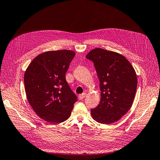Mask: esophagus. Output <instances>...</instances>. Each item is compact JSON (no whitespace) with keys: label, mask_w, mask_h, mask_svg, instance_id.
<instances>
[{"label":"esophagus","mask_w":160,"mask_h":160,"mask_svg":"<svg viewBox=\"0 0 160 160\" xmlns=\"http://www.w3.org/2000/svg\"><path fill=\"white\" fill-rule=\"evenodd\" d=\"M86 95H87L86 92H83L82 94H80V95H78V99H80V100L82 99H84L85 97H86Z\"/></svg>","instance_id":"esophagus-1"}]
</instances>
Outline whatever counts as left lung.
<instances>
[{"instance_id": "obj_1", "label": "left lung", "mask_w": 160, "mask_h": 160, "mask_svg": "<svg viewBox=\"0 0 160 160\" xmlns=\"http://www.w3.org/2000/svg\"><path fill=\"white\" fill-rule=\"evenodd\" d=\"M86 58L93 62L101 91L99 104L91 110L92 117L100 123H112L132 105L138 82L135 70L122 55L102 48L91 50Z\"/></svg>"}]
</instances>
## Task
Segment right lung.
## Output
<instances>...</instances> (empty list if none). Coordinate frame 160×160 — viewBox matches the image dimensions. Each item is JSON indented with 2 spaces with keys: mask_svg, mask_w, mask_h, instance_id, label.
Listing matches in <instances>:
<instances>
[{
  "mask_svg": "<svg viewBox=\"0 0 160 160\" xmlns=\"http://www.w3.org/2000/svg\"><path fill=\"white\" fill-rule=\"evenodd\" d=\"M75 52L72 50L46 52L30 63L24 77L30 105L38 116L52 123L68 119L77 102L65 79Z\"/></svg>",
  "mask_w": 160,
  "mask_h": 160,
  "instance_id": "add662e5",
  "label": "right lung"
}]
</instances>
